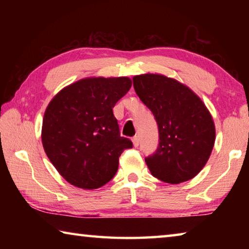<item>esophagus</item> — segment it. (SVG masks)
Masks as SVG:
<instances>
[{
    "label": "esophagus",
    "mask_w": 249,
    "mask_h": 249,
    "mask_svg": "<svg viewBox=\"0 0 249 249\" xmlns=\"http://www.w3.org/2000/svg\"><path fill=\"white\" fill-rule=\"evenodd\" d=\"M132 142H133V145H134V147H138V146H140V137H138V136H135V137H133Z\"/></svg>",
    "instance_id": "1"
}]
</instances>
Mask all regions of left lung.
Masks as SVG:
<instances>
[{"instance_id": "obj_1", "label": "left lung", "mask_w": 249, "mask_h": 249, "mask_svg": "<svg viewBox=\"0 0 249 249\" xmlns=\"http://www.w3.org/2000/svg\"><path fill=\"white\" fill-rule=\"evenodd\" d=\"M133 83L159 128L158 149L145 159L151 175L171 184L195 178L215 142V125L204 102L188 86L163 74L135 75Z\"/></svg>"}]
</instances>
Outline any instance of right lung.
I'll use <instances>...</instances> for the list:
<instances>
[{
	"mask_svg": "<svg viewBox=\"0 0 249 249\" xmlns=\"http://www.w3.org/2000/svg\"><path fill=\"white\" fill-rule=\"evenodd\" d=\"M132 87L128 77H89L65 87L46 107L41 142L50 161L67 182L94 190L115 176L123 150L113 107Z\"/></svg>",
	"mask_w": 249,
	"mask_h": 249,
	"instance_id": "add662e5",
	"label": "right lung"
}]
</instances>
